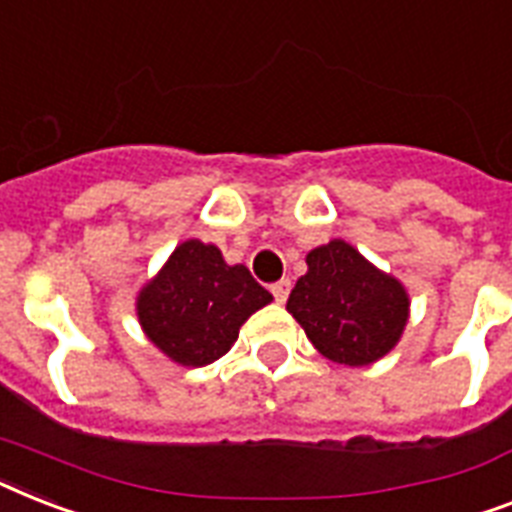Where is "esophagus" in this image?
I'll use <instances>...</instances> for the list:
<instances>
[{
	"label": "esophagus",
	"mask_w": 512,
	"mask_h": 512,
	"mask_svg": "<svg viewBox=\"0 0 512 512\" xmlns=\"http://www.w3.org/2000/svg\"><path fill=\"white\" fill-rule=\"evenodd\" d=\"M289 289H292V281H289V278H281V281H276V284L270 286V292H273L276 302H281V305H284L286 297H289Z\"/></svg>",
	"instance_id": "esophagus-1"
}]
</instances>
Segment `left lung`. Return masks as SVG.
I'll list each match as a JSON object with an SVG mask.
<instances>
[{"label": "left lung", "mask_w": 512, "mask_h": 512, "mask_svg": "<svg viewBox=\"0 0 512 512\" xmlns=\"http://www.w3.org/2000/svg\"><path fill=\"white\" fill-rule=\"evenodd\" d=\"M407 307L400 281L373 268L342 239L307 255V273L286 302L315 350L344 365H368L392 350L407 323Z\"/></svg>", "instance_id": "obj_1"}]
</instances>
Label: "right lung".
I'll list each match as a JSON object with an SVG mask.
<instances>
[{
    "instance_id": "right-lung-1",
    "label": "right lung",
    "mask_w": 512,
    "mask_h": 512,
    "mask_svg": "<svg viewBox=\"0 0 512 512\" xmlns=\"http://www.w3.org/2000/svg\"><path fill=\"white\" fill-rule=\"evenodd\" d=\"M270 299L244 265H226L218 247L189 239L141 289L136 310L170 360L199 368L226 355L242 323Z\"/></svg>"
}]
</instances>
